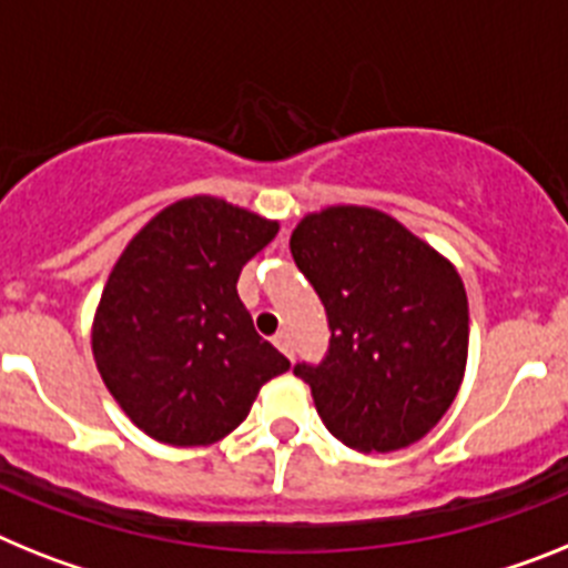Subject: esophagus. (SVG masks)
Returning a JSON list of instances; mask_svg holds the SVG:
<instances>
[{
    "instance_id": "esophagus-1",
    "label": "esophagus",
    "mask_w": 568,
    "mask_h": 568,
    "mask_svg": "<svg viewBox=\"0 0 568 568\" xmlns=\"http://www.w3.org/2000/svg\"><path fill=\"white\" fill-rule=\"evenodd\" d=\"M274 345H277L285 357H294V337H291L288 332H280L277 337H274Z\"/></svg>"
}]
</instances>
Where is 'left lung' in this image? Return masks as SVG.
<instances>
[{
    "mask_svg": "<svg viewBox=\"0 0 568 568\" xmlns=\"http://www.w3.org/2000/svg\"><path fill=\"white\" fill-rule=\"evenodd\" d=\"M291 256L332 328L317 366H294L325 428L357 452H397L426 437L466 372L468 300L455 265L363 205L303 216Z\"/></svg>",
    "mask_w": 568,
    "mask_h": 568,
    "instance_id": "obj_1",
    "label": "left lung"
}]
</instances>
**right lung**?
<instances>
[{"mask_svg": "<svg viewBox=\"0 0 568 568\" xmlns=\"http://www.w3.org/2000/svg\"><path fill=\"white\" fill-rule=\"evenodd\" d=\"M274 220L189 196L128 243L93 317V359L122 412L168 446H209L248 417L291 363L254 332L240 271L277 236Z\"/></svg>", "mask_w": 568, "mask_h": 568, "instance_id": "add662e5", "label": "right lung"}]
</instances>
